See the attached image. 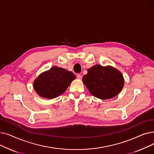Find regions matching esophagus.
Here are the masks:
<instances>
[{
    "mask_svg": "<svg viewBox=\"0 0 154 154\" xmlns=\"http://www.w3.org/2000/svg\"><path fill=\"white\" fill-rule=\"evenodd\" d=\"M77 79L81 80L82 78V75H80V74H77Z\"/></svg>",
    "mask_w": 154,
    "mask_h": 154,
    "instance_id": "34e87169",
    "label": "esophagus"
}]
</instances>
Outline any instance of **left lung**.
<instances>
[{
  "instance_id": "left-lung-1",
  "label": "left lung",
  "mask_w": 154,
  "mask_h": 154,
  "mask_svg": "<svg viewBox=\"0 0 154 154\" xmlns=\"http://www.w3.org/2000/svg\"><path fill=\"white\" fill-rule=\"evenodd\" d=\"M83 82L95 97L106 100L114 97L122 91L124 79L120 71L111 66L95 65L87 70Z\"/></svg>"
}]
</instances>
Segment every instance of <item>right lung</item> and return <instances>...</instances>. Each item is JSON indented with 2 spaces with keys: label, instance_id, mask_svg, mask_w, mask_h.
Listing matches in <instances>:
<instances>
[{
  "label": "right lung",
  "instance_id": "add662e5",
  "mask_svg": "<svg viewBox=\"0 0 154 154\" xmlns=\"http://www.w3.org/2000/svg\"><path fill=\"white\" fill-rule=\"evenodd\" d=\"M75 77L73 72L54 66L42 73L34 80V88L42 97L54 99L66 91Z\"/></svg>",
  "mask_w": 154,
  "mask_h": 154
}]
</instances>
